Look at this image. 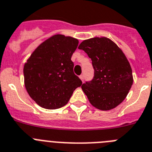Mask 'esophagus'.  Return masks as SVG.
I'll use <instances>...</instances> for the list:
<instances>
[{"label": "esophagus", "mask_w": 152, "mask_h": 152, "mask_svg": "<svg viewBox=\"0 0 152 152\" xmlns=\"http://www.w3.org/2000/svg\"><path fill=\"white\" fill-rule=\"evenodd\" d=\"M80 80H81L82 81H83V82L84 81V76H83V75H81V76H80Z\"/></svg>", "instance_id": "1"}]
</instances>
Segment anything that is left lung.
<instances>
[{
	"label": "left lung",
	"instance_id": "left-lung-1",
	"mask_svg": "<svg viewBox=\"0 0 152 152\" xmlns=\"http://www.w3.org/2000/svg\"><path fill=\"white\" fill-rule=\"evenodd\" d=\"M78 48L92 60L94 76L82 89L94 107L100 110L115 108L125 99L133 83L131 66L119 47L106 37L82 42Z\"/></svg>",
	"mask_w": 152,
	"mask_h": 152
}]
</instances>
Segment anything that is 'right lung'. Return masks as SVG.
<instances>
[{
    "mask_svg": "<svg viewBox=\"0 0 152 152\" xmlns=\"http://www.w3.org/2000/svg\"><path fill=\"white\" fill-rule=\"evenodd\" d=\"M79 41L57 34L34 51L23 67L28 94L42 108L56 109L66 105L82 81L73 72L71 60Z\"/></svg>",
    "mask_w": 152,
    "mask_h": 152,
    "instance_id": "right-lung-1",
    "label": "right lung"
}]
</instances>
